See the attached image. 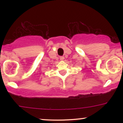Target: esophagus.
I'll list each match as a JSON object with an SVG mask.
<instances>
[{"mask_svg": "<svg viewBox=\"0 0 123 123\" xmlns=\"http://www.w3.org/2000/svg\"><path fill=\"white\" fill-rule=\"evenodd\" d=\"M60 60L63 61V60H64V57H62V56H61V57H60Z\"/></svg>", "mask_w": 123, "mask_h": 123, "instance_id": "obj_1", "label": "esophagus"}]
</instances>
